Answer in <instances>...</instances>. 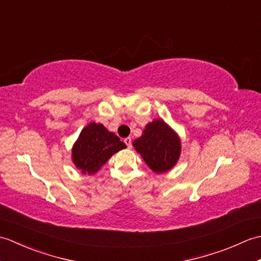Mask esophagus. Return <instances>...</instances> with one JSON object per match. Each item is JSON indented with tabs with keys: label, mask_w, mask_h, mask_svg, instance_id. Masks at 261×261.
I'll return each instance as SVG.
<instances>
[{
	"label": "esophagus",
	"mask_w": 261,
	"mask_h": 261,
	"mask_svg": "<svg viewBox=\"0 0 261 261\" xmlns=\"http://www.w3.org/2000/svg\"><path fill=\"white\" fill-rule=\"evenodd\" d=\"M124 143H125L126 147L129 148V149L132 148V140H131V138H129V137L125 138V139H124Z\"/></svg>",
	"instance_id": "obj_1"
}]
</instances>
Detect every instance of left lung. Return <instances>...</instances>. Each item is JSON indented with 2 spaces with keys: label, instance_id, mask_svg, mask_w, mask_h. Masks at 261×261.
<instances>
[{
  "label": "left lung",
  "instance_id": "left-lung-1",
  "mask_svg": "<svg viewBox=\"0 0 261 261\" xmlns=\"http://www.w3.org/2000/svg\"><path fill=\"white\" fill-rule=\"evenodd\" d=\"M147 166L156 174L175 167L181 152V141L177 132L162 119L149 122L142 136L132 142Z\"/></svg>",
  "mask_w": 261,
  "mask_h": 261
}]
</instances>
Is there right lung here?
<instances>
[{
	"instance_id": "1",
	"label": "right lung",
	"mask_w": 261,
	"mask_h": 261,
	"mask_svg": "<svg viewBox=\"0 0 261 261\" xmlns=\"http://www.w3.org/2000/svg\"><path fill=\"white\" fill-rule=\"evenodd\" d=\"M124 148L125 143L115 134L101 123L91 122L81 131L71 148V160L82 174L94 175L115 152Z\"/></svg>"
}]
</instances>
